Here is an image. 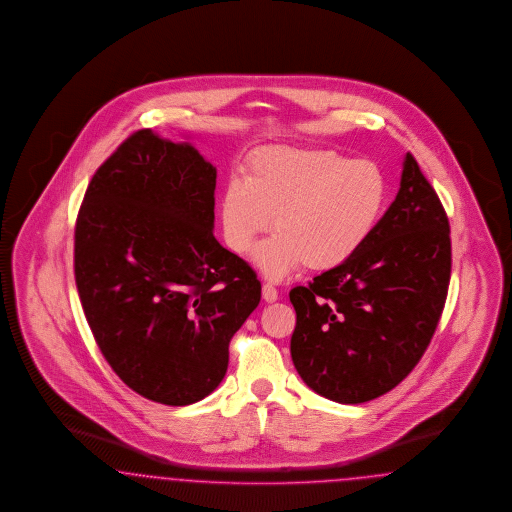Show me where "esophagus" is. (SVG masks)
I'll list each match as a JSON object with an SVG mask.
<instances>
[{
  "instance_id": "obj_1",
  "label": "esophagus",
  "mask_w": 512,
  "mask_h": 512,
  "mask_svg": "<svg viewBox=\"0 0 512 512\" xmlns=\"http://www.w3.org/2000/svg\"><path fill=\"white\" fill-rule=\"evenodd\" d=\"M263 299L266 303H274L278 299V289L272 286V284H265L263 286Z\"/></svg>"
}]
</instances>
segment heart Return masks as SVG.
I'll return each mask as SVG.
<instances>
[{
    "instance_id": "heart-1",
    "label": "heart",
    "mask_w": 512,
    "mask_h": 512,
    "mask_svg": "<svg viewBox=\"0 0 512 512\" xmlns=\"http://www.w3.org/2000/svg\"><path fill=\"white\" fill-rule=\"evenodd\" d=\"M389 204V177L373 160L337 150L278 146L255 154L244 181L232 179L221 196L226 246L249 253L272 217V234L257 249L268 278L295 266L326 272L347 263L381 223Z\"/></svg>"
}]
</instances>
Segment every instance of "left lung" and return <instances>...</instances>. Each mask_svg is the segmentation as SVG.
Returning a JSON list of instances; mask_svg holds the SVG:
<instances>
[{"label": "left lung", "mask_w": 512, "mask_h": 512, "mask_svg": "<svg viewBox=\"0 0 512 512\" xmlns=\"http://www.w3.org/2000/svg\"><path fill=\"white\" fill-rule=\"evenodd\" d=\"M450 276L446 209L408 152L400 190L368 242L289 291L297 312L291 358L301 379L339 404L394 389L430 345Z\"/></svg>", "instance_id": "obj_1"}]
</instances>
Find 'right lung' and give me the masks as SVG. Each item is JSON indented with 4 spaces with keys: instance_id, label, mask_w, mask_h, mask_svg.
Here are the masks:
<instances>
[{
    "instance_id": "1",
    "label": "right lung",
    "mask_w": 512,
    "mask_h": 512,
    "mask_svg": "<svg viewBox=\"0 0 512 512\" xmlns=\"http://www.w3.org/2000/svg\"><path fill=\"white\" fill-rule=\"evenodd\" d=\"M217 169L190 144L129 135L93 175L74 276L106 362L129 389L188 406L219 387L261 282L213 236Z\"/></svg>"
}]
</instances>
